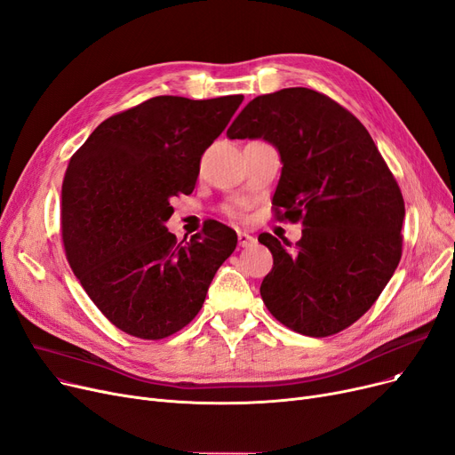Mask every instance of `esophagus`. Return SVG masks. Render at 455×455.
<instances>
[{"mask_svg":"<svg viewBox=\"0 0 455 455\" xmlns=\"http://www.w3.org/2000/svg\"><path fill=\"white\" fill-rule=\"evenodd\" d=\"M254 242H256L254 235H251L247 232H242V230L238 232V243H240V247H251Z\"/></svg>","mask_w":455,"mask_h":455,"instance_id":"34e87169","label":"esophagus"}]
</instances>
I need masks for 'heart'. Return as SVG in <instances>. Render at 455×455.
Here are the masks:
<instances>
[{
	"mask_svg": "<svg viewBox=\"0 0 455 455\" xmlns=\"http://www.w3.org/2000/svg\"><path fill=\"white\" fill-rule=\"evenodd\" d=\"M228 213H230V215H235V212H234V210H232V208H230V210H228Z\"/></svg>",
	"mask_w": 455,
	"mask_h": 455,
	"instance_id": "1",
	"label": "heart"
}]
</instances>
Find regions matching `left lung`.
<instances>
[{"instance_id": "obj_1", "label": "left lung", "mask_w": 455, "mask_h": 455, "mask_svg": "<svg viewBox=\"0 0 455 455\" xmlns=\"http://www.w3.org/2000/svg\"><path fill=\"white\" fill-rule=\"evenodd\" d=\"M227 135L279 148L275 215L305 227L295 245L259 235L273 254L267 310L307 337L347 329L379 298L403 243V196L368 130L327 94L290 87L256 96Z\"/></svg>"}]
</instances>
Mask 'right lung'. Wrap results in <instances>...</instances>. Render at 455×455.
I'll use <instances>...</instances> for the list:
<instances>
[{
	"label": "right lung",
	"instance_id": "obj_1",
	"mask_svg": "<svg viewBox=\"0 0 455 455\" xmlns=\"http://www.w3.org/2000/svg\"><path fill=\"white\" fill-rule=\"evenodd\" d=\"M242 102V94L154 96L106 118L70 157L61 191L67 260L98 310L135 339L184 329L238 243L217 221L179 243L165 221Z\"/></svg>",
	"mask_w": 455,
	"mask_h": 455
}]
</instances>
